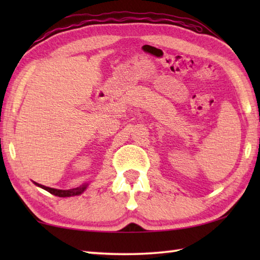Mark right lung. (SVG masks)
<instances>
[{
	"instance_id": "obj_1",
	"label": "right lung",
	"mask_w": 260,
	"mask_h": 260,
	"mask_svg": "<svg viewBox=\"0 0 260 260\" xmlns=\"http://www.w3.org/2000/svg\"><path fill=\"white\" fill-rule=\"evenodd\" d=\"M35 186L40 187L42 189H45L48 192L52 193V195L55 196H58V197H71V196H79L81 195V193L86 190L87 187H88V183L82 184L80 187H77V188H73V189H69V190H63V189H55V188H50V187H46L43 186V184H40L38 182H34Z\"/></svg>"
}]
</instances>
